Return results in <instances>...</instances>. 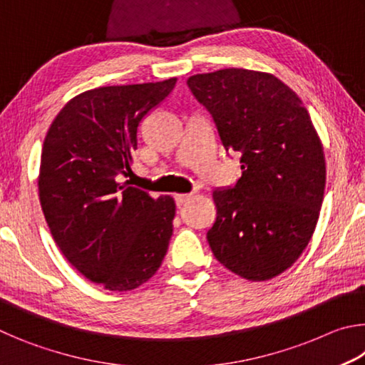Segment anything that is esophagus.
Returning <instances> with one entry per match:
<instances>
[{"label": "esophagus", "instance_id": "obj_1", "mask_svg": "<svg viewBox=\"0 0 365 365\" xmlns=\"http://www.w3.org/2000/svg\"><path fill=\"white\" fill-rule=\"evenodd\" d=\"M191 197V193H180V195H175V201H177V206H182L187 202Z\"/></svg>", "mask_w": 365, "mask_h": 365}]
</instances>
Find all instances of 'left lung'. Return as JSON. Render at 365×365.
<instances>
[{
  "label": "left lung",
  "mask_w": 365,
  "mask_h": 365,
  "mask_svg": "<svg viewBox=\"0 0 365 365\" xmlns=\"http://www.w3.org/2000/svg\"><path fill=\"white\" fill-rule=\"evenodd\" d=\"M187 83L212 114L225 150L242 153L237 185L212 193L209 246L242 279H274L304 251L322 207L325 156L311 115L267 72L230 67Z\"/></svg>",
  "instance_id": "obj_1"
}]
</instances>
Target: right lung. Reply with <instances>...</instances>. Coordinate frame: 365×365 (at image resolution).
Segmentation results:
<instances>
[{
    "label": "right lung",
    "mask_w": 365,
    "mask_h": 365,
    "mask_svg": "<svg viewBox=\"0 0 365 365\" xmlns=\"http://www.w3.org/2000/svg\"><path fill=\"white\" fill-rule=\"evenodd\" d=\"M163 82L83 91L54 117L43 143L38 195L61 252L90 282L130 292L168 252L174 197L120 182L132 172L143 117L174 90Z\"/></svg>",
    "instance_id": "right-lung-1"
}]
</instances>
